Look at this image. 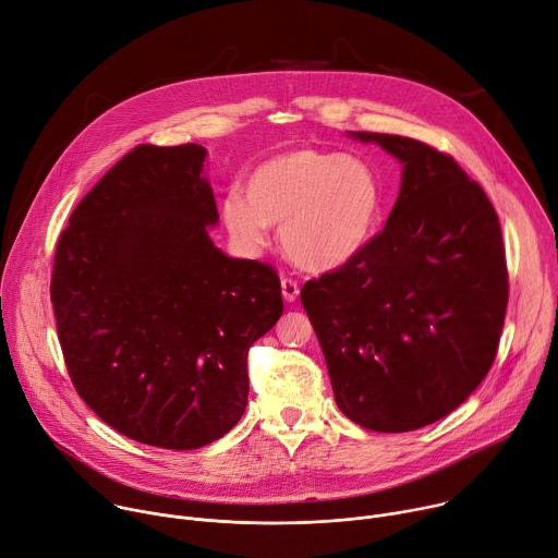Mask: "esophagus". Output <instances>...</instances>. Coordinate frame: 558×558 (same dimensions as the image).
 <instances>
[{
    "label": "esophagus",
    "instance_id": "1",
    "mask_svg": "<svg viewBox=\"0 0 558 558\" xmlns=\"http://www.w3.org/2000/svg\"><path fill=\"white\" fill-rule=\"evenodd\" d=\"M280 287H282V298H284L287 302H295V298H298V293H300L298 282H293V280H289V278H282Z\"/></svg>",
    "mask_w": 558,
    "mask_h": 558
}]
</instances>
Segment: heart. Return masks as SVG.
I'll list each match as a JSON object with an SVG mask.
<instances>
[{
	"instance_id": "heart-1",
	"label": "heart",
	"mask_w": 558,
	"mask_h": 558,
	"mask_svg": "<svg viewBox=\"0 0 558 558\" xmlns=\"http://www.w3.org/2000/svg\"><path fill=\"white\" fill-rule=\"evenodd\" d=\"M246 197L222 199V222L246 251L267 244V227L280 225L291 263L307 271H333L359 258L372 242L385 186L372 162L314 146H293L267 158L246 178Z\"/></svg>"
}]
</instances>
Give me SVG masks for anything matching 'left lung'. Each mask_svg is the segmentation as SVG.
<instances>
[{
	"instance_id": "8db88e82",
	"label": "left lung",
	"mask_w": 558,
	"mask_h": 558,
	"mask_svg": "<svg viewBox=\"0 0 558 558\" xmlns=\"http://www.w3.org/2000/svg\"><path fill=\"white\" fill-rule=\"evenodd\" d=\"M402 165L385 229L300 291L340 412L372 432L451 414L487 376L508 307L500 225L485 191L440 150L347 133Z\"/></svg>"
}]
</instances>
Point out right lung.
<instances>
[{
    "mask_svg": "<svg viewBox=\"0 0 558 558\" xmlns=\"http://www.w3.org/2000/svg\"><path fill=\"white\" fill-rule=\"evenodd\" d=\"M207 148L135 146L75 207L50 300L71 380L116 432L197 449L244 414L246 351L282 316L280 280L231 258Z\"/></svg>",
    "mask_w": 558,
    "mask_h": 558,
    "instance_id": "1",
    "label": "right lung"
}]
</instances>
